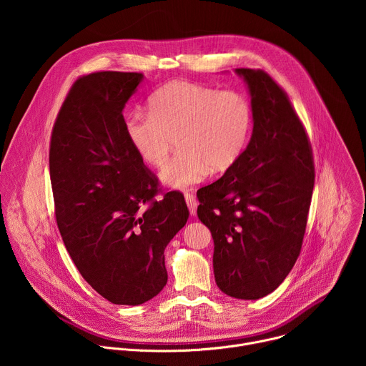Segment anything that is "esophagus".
Here are the masks:
<instances>
[{"label":"esophagus","instance_id":"esophagus-1","mask_svg":"<svg viewBox=\"0 0 366 366\" xmlns=\"http://www.w3.org/2000/svg\"><path fill=\"white\" fill-rule=\"evenodd\" d=\"M185 201L189 208V213L194 216L197 213V207H198V201H197L195 195L192 192H185Z\"/></svg>","mask_w":366,"mask_h":366}]
</instances>
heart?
Here are the masks:
<instances>
[{
	"mask_svg": "<svg viewBox=\"0 0 366 366\" xmlns=\"http://www.w3.org/2000/svg\"><path fill=\"white\" fill-rule=\"evenodd\" d=\"M252 120V106L242 92L172 81L149 97V113L124 119V133L140 159L154 168L167 162L175 137L179 150L161 177L169 187L187 188L210 168L226 171L237 161Z\"/></svg>",
	"mask_w": 366,
	"mask_h": 366,
	"instance_id": "b5f03b06",
	"label": "heart"
}]
</instances>
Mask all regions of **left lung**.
Listing matches in <instances>:
<instances>
[{
	"instance_id": "obj_1",
	"label": "left lung",
	"mask_w": 366,
	"mask_h": 366,
	"mask_svg": "<svg viewBox=\"0 0 366 366\" xmlns=\"http://www.w3.org/2000/svg\"><path fill=\"white\" fill-rule=\"evenodd\" d=\"M236 72L252 97V137L220 179L197 191V214L214 240L217 287L257 300L281 285L300 256L316 171L287 92L262 69Z\"/></svg>"
}]
</instances>
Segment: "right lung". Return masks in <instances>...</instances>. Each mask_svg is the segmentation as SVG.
<instances>
[{
    "label": "right lung",
    "instance_id": "obj_1",
    "mask_svg": "<svg viewBox=\"0 0 366 366\" xmlns=\"http://www.w3.org/2000/svg\"><path fill=\"white\" fill-rule=\"evenodd\" d=\"M140 72L101 71L71 86L51 129L55 217L82 278L113 304L137 305L167 285L165 247L185 226L182 192L165 191L124 133Z\"/></svg>",
    "mask_w": 366,
    "mask_h": 366
}]
</instances>
